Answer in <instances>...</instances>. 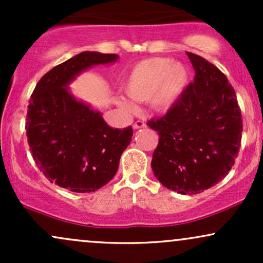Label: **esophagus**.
<instances>
[{
	"instance_id": "1",
	"label": "esophagus",
	"mask_w": 263,
	"mask_h": 263,
	"mask_svg": "<svg viewBox=\"0 0 263 263\" xmlns=\"http://www.w3.org/2000/svg\"><path fill=\"white\" fill-rule=\"evenodd\" d=\"M143 127H146V122L141 121V120H137V121H136V122L134 123V128H135V129L143 128Z\"/></svg>"
}]
</instances>
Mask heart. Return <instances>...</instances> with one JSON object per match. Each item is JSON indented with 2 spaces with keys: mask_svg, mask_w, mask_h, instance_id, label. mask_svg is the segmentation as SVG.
<instances>
[{
  "mask_svg": "<svg viewBox=\"0 0 263 263\" xmlns=\"http://www.w3.org/2000/svg\"><path fill=\"white\" fill-rule=\"evenodd\" d=\"M188 70L180 63L165 58H152L140 62L129 70L123 90L129 99L137 102L151 100L159 111L170 110L177 104L188 85ZM122 108L135 111L127 101H120Z\"/></svg>",
  "mask_w": 263,
  "mask_h": 263,
  "instance_id": "heart-1",
  "label": "heart"
}]
</instances>
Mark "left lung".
Masks as SVG:
<instances>
[{
	"mask_svg": "<svg viewBox=\"0 0 263 263\" xmlns=\"http://www.w3.org/2000/svg\"><path fill=\"white\" fill-rule=\"evenodd\" d=\"M186 55L194 81L164 116L147 122L159 136L151 165L165 188L199 194L218 184L235 164L242 117L226 75L203 57Z\"/></svg>",
	"mask_w": 263,
	"mask_h": 263,
	"instance_id": "8db88e82",
	"label": "left lung"
}]
</instances>
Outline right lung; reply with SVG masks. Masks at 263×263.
<instances>
[{
  "mask_svg": "<svg viewBox=\"0 0 263 263\" xmlns=\"http://www.w3.org/2000/svg\"><path fill=\"white\" fill-rule=\"evenodd\" d=\"M116 54L83 52L42 77L27 111V138L37 167L52 183L75 193L100 189L112 179L131 142V126L112 128L100 112L78 101L68 84L92 65Z\"/></svg>",
  "mask_w": 263,
  "mask_h": 263,
  "instance_id": "add662e5",
  "label": "right lung"
}]
</instances>
